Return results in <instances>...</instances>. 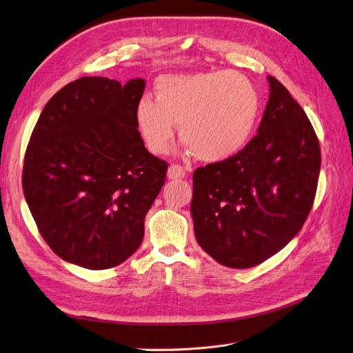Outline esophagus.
<instances>
[{
	"label": "esophagus",
	"mask_w": 353,
	"mask_h": 353,
	"mask_svg": "<svg viewBox=\"0 0 353 353\" xmlns=\"http://www.w3.org/2000/svg\"><path fill=\"white\" fill-rule=\"evenodd\" d=\"M166 175H168L169 179H181V178L185 176V170H184L183 166H179V165H170L168 168Z\"/></svg>",
	"instance_id": "1"
}]
</instances>
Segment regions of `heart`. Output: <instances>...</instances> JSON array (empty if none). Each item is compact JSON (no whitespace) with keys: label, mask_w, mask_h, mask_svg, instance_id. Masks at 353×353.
Here are the masks:
<instances>
[{"label":"heart","mask_w":353,"mask_h":353,"mask_svg":"<svg viewBox=\"0 0 353 353\" xmlns=\"http://www.w3.org/2000/svg\"><path fill=\"white\" fill-rule=\"evenodd\" d=\"M261 112L254 85L241 73L206 70L165 74L154 85V101L143 99L135 123L145 147L166 154L176 125L187 150L206 163L240 154L250 143Z\"/></svg>","instance_id":"1"}]
</instances>
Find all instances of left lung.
I'll return each mask as SVG.
<instances>
[{
    "instance_id": "left-lung-1",
    "label": "left lung",
    "mask_w": 353,
    "mask_h": 353,
    "mask_svg": "<svg viewBox=\"0 0 353 353\" xmlns=\"http://www.w3.org/2000/svg\"><path fill=\"white\" fill-rule=\"evenodd\" d=\"M258 135L230 160L196 169L191 216L200 248L228 268H252L279 253L311 212L321 150L306 113L268 77Z\"/></svg>"
}]
</instances>
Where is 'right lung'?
<instances>
[{
	"mask_svg": "<svg viewBox=\"0 0 353 353\" xmlns=\"http://www.w3.org/2000/svg\"><path fill=\"white\" fill-rule=\"evenodd\" d=\"M145 88L85 77L41 112L23 165V194L41 236L63 261L108 270L140 248L144 218L168 165L147 152L135 123Z\"/></svg>",
	"mask_w": 353,
	"mask_h": 353,
	"instance_id": "add662e5",
	"label": "right lung"
}]
</instances>
